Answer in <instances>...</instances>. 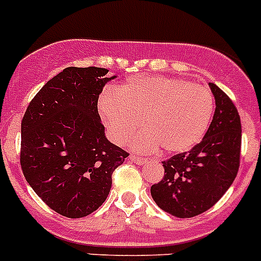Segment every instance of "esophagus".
<instances>
[{"label":"esophagus","instance_id":"esophagus-1","mask_svg":"<svg viewBox=\"0 0 261 261\" xmlns=\"http://www.w3.org/2000/svg\"><path fill=\"white\" fill-rule=\"evenodd\" d=\"M130 160L131 162H134V163H136V164H139V165H143L144 163L146 162V159L145 158H143V156H139V155H134V154H131L130 156Z\"/></svg>","mask_w":261,"mask_h":261}]
</instances>
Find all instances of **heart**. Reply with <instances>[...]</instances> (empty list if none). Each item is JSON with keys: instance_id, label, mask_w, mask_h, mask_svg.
Here are the masks:
<instances>
[{"instance_id": "heart-1", "label": "heart", "mask_w": 261, "mask_h": 261, "mask_svg": "<svg viewBox=\"0 0 261 261\" xmlns=\"http://www.w3.org/2000/svg\"><path fill=\"white\" fill-rule=\"evenodd\" d=\"M98 109L116 143L127 140L144 122L147 131L134 139L136 150L151 151L163 146L165 152L179 154L197 145L204 135L215 99L206 87L151 75L130 78L118 93L105 92Z\"/></svg>"}]
</instances>
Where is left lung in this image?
I'll list each match as a JSON object with an SVG mask.
<instances>
[{"label":"left lung","mask_w":261,"mask_h":261,"mask_svg":"<svg viewBox=\"0 0 261 261\" xmlns=\"http://www.w3.org/2000/svg\"><path fill=\"white\" fill-rule=\"evenodd\" d=\"M216 110L202 141L188 152L163 162L164 178L152 184L151 197L165 212L191 218L206 212L226 193L240 167L241 122L230 97L210 83Z\"/></svg>","instance_id":"1"}]
</instances>
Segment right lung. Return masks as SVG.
Listing matches in <instances>:
<instances>
[{
  "instance_id": "add662e5",
  "label": "right lung",
  "mask_w": 261,
  "mask_h": 261,
  "mask_svg": "<svg viewBox=\"0 0 261 261\" xmlns=\"http://www.w3.org/2000/svg\"><path fill=\"white\" fill-rule=\"evenodd\" d=\"M105 68H65L36 93L21 121L20 163L36 194L59 215L81 218L106 201L127 152L105 135L97 102Z\"/></svg>"
}]
</instances>
